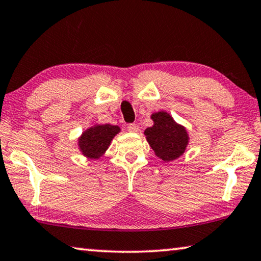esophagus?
<instances>
[{"label":"esophagus","instance_id":"1","mask_svg":"<svg viewBox=\"0 0 261 261\" xmlns=\"http://www.w3.org/2000/svg\"><path fill=\"white\" fill-rule=\"evenodd\" d=\"M127 130L136 134V132L139 131V126L137 125V124H129V125H127Z\"/></svg>","mask_w":261,"mask_h":261}]
</instances>
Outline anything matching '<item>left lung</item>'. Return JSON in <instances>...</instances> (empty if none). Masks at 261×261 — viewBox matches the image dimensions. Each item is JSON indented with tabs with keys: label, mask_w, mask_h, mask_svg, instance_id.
<instances>
[{
	"label": "left lung",
	"mask_w": 261,
	"mask_h": 261,
	"mask_svg": "<svg viewBox=\"0 0 261 261\" xmlns=\"http://www.w3.org/2000/svg\"><path fill=\"white\" fill-rule=\"evenodd\" d=\"M153 125L144 131L146 141L154 153L164 162L179 158L189 144V134L180 124L165 111L154 112L151 116Z\"/></svg>",
	"instance_id": "8db88e82"
}]
</instances>
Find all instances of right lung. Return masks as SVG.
I'll list each match as a JSON object with an SVG mask.
<instances>
[{
  "instance_id": "obj_1",
  "label": "right lung",
  "mask_w": 261,
  "mask_h": 261,
  "mask_svg": "<svg viewBox=\"0 0 261 261\" xmlns=\"http://www.w3.org/2000/svg\"><path fill=\"white\" fill-rule=\"evenodd\" d=\"M120 131L111 124H96L85 130L79 138L80 151L87 158L98 159L106 153L112 138Z\"/></svg>"
}]
</instances>
